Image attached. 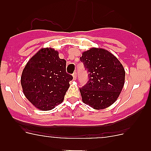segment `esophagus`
<instances>
[{"label":"esophagus","instance_id":"obj_1","mask_svg":"<svg viewBox=\"0 0 151 151\" xmlns=\"http://www.w3.org/2000/svg\"><path fill=\"white\" fill-rule=\"evenodd\" d=\"M73 79H74V80L76 79V77H77V73H76V72H75V73H73Z\"/></svg>","mask_w":151,"mask_h":151}]
</instances>
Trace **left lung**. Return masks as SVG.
<instances>
[{"label":"left lung","mask_w":151,"mask_h":151,"mask_svg":"<svg viewBox=\"0 0 151 151\" xmlns=\"http://www.w3.org/2000/svg\"><path fill=\"white\" fill-rule=\"evenodd\" d=\"M80 60L88 73V81L79 88L83 103L95 110L110 106L125 83L122 63L108 50L95 47L83 52Z\"/></svg>","instance_id":"1"}]
</instances>
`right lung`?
<instances>
[{
	"label": "right lung",
	"mask_w": 151,
	"mask_h": 151,
	"mask_svg": "<svg viewBox=\"0 0 151 151\" xmlns=\"http://www.w3.org/2000/svg\"><path fill=\"white\" fill-rule=\"evenodd\" d=\"M66 61L53 48H42L27 63L21 76L28 100L41 110H50L63 102L73 76L66 73Z\"/></svg>",
	"instance_id": "1"
}]
</instances>
